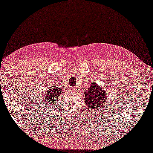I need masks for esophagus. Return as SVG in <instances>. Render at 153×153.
<instances>
[{
    "label": "esophagus",
    "mask_w": 153,
    "mask_h": 153,
    "mask_svg": "<svg viewBox=\"0 0 153 153\" xmlns=\"http://www.w3.org/2000/svg\"><path fill=\"white\" fill-rule=\"evenodd\" d=\"M76 88H77L76 86V87L74 86V87H72L71 89V91H75L76 90Z\"/></svg>",
    "instance_id": "1"
}]
</instances>
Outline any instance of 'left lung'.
I'll list each match as a JSON object with an SVG mask.
<instances>
[{"label":"left lung","instance_id":"obj_1","mask_svg":"<svg viewBox=\"0 0 153 153\" xmlns=\"http://www.w3.org/2000/svg\"><path fill=\"white\" fill-rule=\"evenodd\" d=\"M85 105L89 108L97 110L98 107L105 105L107 100V94L105 89L100 88L96 82L91 84L90 88L84 90Z\"/></svg>","mask_w":153,"mask_h":153}]
</instances>
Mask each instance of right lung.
Returning a JSON list of instances; mask_svg holds the SVG:
<instances>
[{
  "instance_id": "add662e5",
  "label": "right lung",
  "mask_w": 153,
  "mask_h": 153,
  "mask_svg": "<svg viewBox=\"0 0 153 153\" xmlns=\"http://www.w3.org/2000/svg\"><path fill=\"white\" fill-rule=\"evenodd\" d=\"M45 90V95L44 96L45 102L49 103L51 105L56 103L63 91L61 88L54 86H52L51 88H48Z\"/></svg>"
}]
</instances>
